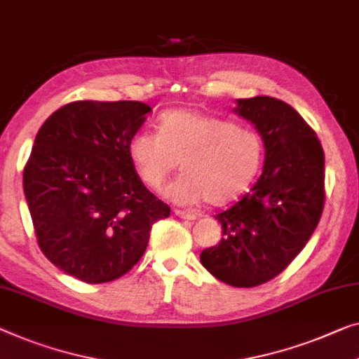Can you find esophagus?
Segmentation results:
<instances>
[{
	"label": "esophagus",
	"instance_id": "esophagus-1",
	"mask_svg": "<svg viewBox=\"0 0 359 359\" xmlns=\"http://www.w3.org/2000/svg\"><path fill=\"white\" fill-rule=\"evenodd\" d=\"M175 216H179L182 219H187V221H195L196 219V214L190 212V211H182V210H174Z\"/></svg>",
	"mask_w": 359,
	"mask_h": 359
}]
</instances>
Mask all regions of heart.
I'll list each match as a JSON object with an SVG mask.
<instances>
[{
  "instance_id": "1",
  "label": "heart",
  "mask_w": 359,
  "mask_h": 359,
  "mask_svg": "<svg viewBox=\"0 0 359 359\" xmlns=\"http://www.w3.org/2000/svg\"><path fill=\"white\" fill-rule=\"evenodd\" d=\"M158 133L138 132L128 142V156L138 177L158 190L180 169L165 196L180 205L205 200L214 206L232 201L250 185L263 159V142L250 128L237 127L196 109L165 111Z\"/></svg>"
}]
</instances>
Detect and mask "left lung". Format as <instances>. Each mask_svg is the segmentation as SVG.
Here are the masks:
<instances>
[{
    "label": "left lung",
    "mask_w": 359,
    "mask_h": 359,
    "mask_svg": "<svg viewBox=\"0 0 359 359\" xmlns=\"http://www.w3.org/2000/svg\"><path fill=\"white\" fill-rule=\"evenodd\" d=\"M235 112L263 137V174L217 214L224 237L200 259L224 283L256 287L279 276L316 231L325 201L324 151L316 132L285 101L237 100Z\"/></svg>",
    "instance_id": "8db88e82"
}]
</instances>
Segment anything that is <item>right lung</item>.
Instances as JSON below:
<instances>
[{"label":"right lung","mask_w":359,"mask_h":359,"mask_svg":"<svg viewBox=\"0 0 359 359\" xmlns=\"http://www.w3.org/2000/svg\"><path fill=\"white\" fill-rule=\"evenodd\" d=\"M140 101H74L48 117L24 168V194L43 255L66 274L104 283L145 253L170 208L138 177L128 142L145 122Z\"/></svg>","instance_id":"right-lung-1"}]
</instances>
